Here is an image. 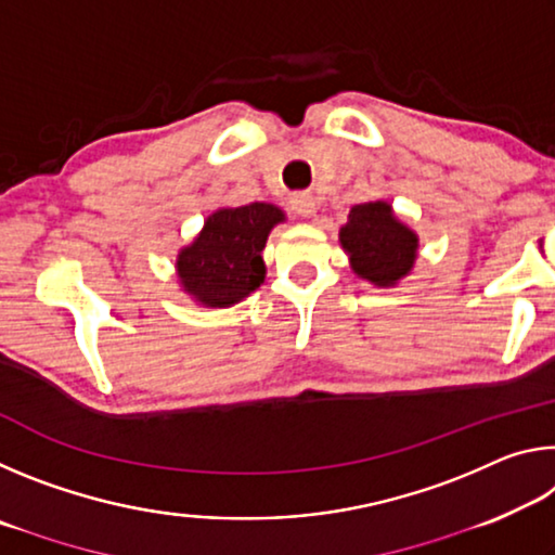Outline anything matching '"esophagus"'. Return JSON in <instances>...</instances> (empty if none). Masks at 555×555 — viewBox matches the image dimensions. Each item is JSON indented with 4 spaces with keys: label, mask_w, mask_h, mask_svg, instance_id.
Listing matches in <instances>:
<instances>
[{
    "label": "esophagus",
    "mask_w": 555,
    "mask_h": 555,
    "mask_svg": "<svg viewBox=\"0 0 555 555\" xmlns=\"http://www.w3.org/2000/svg\"><path fill=\"white\" fill-rule=\"evenodd\" d=\"M291 210L300 215V218H311V215L315 212V201L308 193H298L291 198Z\"/></svg>",
    "instance_id": "34e87169"
}]
</instances>
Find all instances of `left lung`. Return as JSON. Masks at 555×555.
<instances>
[{
  "mask_svg": "<svg viewBox=\"0 0 555 555\" xmlns=\"http://www.w3.org/2000/svg\"><path fill=\"white\" fill-rule=\"evenodd\" d=\"M340 244L354 274L382 288L399 284L416 264V232L399 222L384 201L354 205L340 228Z\"/></svg>",
  "mask_w": 555,
  "mask_h": 555,
  "instance_id": "1",
  "label": "left lung"
}]
</instances>
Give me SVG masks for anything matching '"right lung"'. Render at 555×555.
Wrapping results in <instances>:
<instances>
[{
    "label": "right lung",
    "instance_id": "obj_1",
    "mask_svg": "<svg viewBox=\"0 0 555 555\" xmlns=\"http://www.w3.org/2000/svg\"><path fill=\"white\" fill-rule=\"evenodd\" d=\"M284 210L271 203L220 208L205 220L203 230L178 251L176 271L188 296L208 308H228L264 284V249Z\"/></svg>",
    "mask_w": 555,
    "mask_h": 555
}]
</instances>
